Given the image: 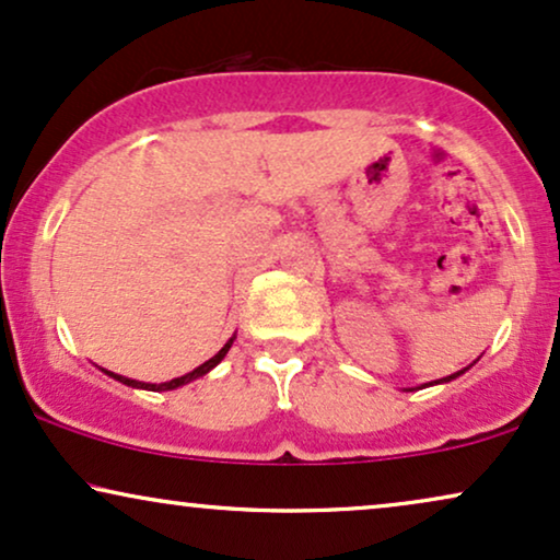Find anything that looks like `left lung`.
I'll return each mask as SVG.
<instances>
[{
    "mask_svg": "<svg viewBox=\"0 0 560 560\" xmlns=\"http://www.w3.org/2000/svg\"><path fill=\"white\" fill-rule=\"evenodd\" d=\"M459 374H463V372H455V374H450V377H444V380H439V382H450V380H455V377H459Z\"/></svg>",
    "mask_w": 560,
    "mask_h": 560,
    "instance_id": "8db88e82",
    "label": "left lung"
}]
</instances>
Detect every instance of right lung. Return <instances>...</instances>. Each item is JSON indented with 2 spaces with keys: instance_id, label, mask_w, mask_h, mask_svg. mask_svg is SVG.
Returning <instances> with one entry per match:
<instances>
[{
  "instance_id": "add662e5",
  "label": "right lung",
  "mask_w": 560,
  "mask_h": 560,
  "mask_svg": "<svg viewBox=\"0 0 560 560\" xmlns=\"http://www.w3.org/2000/svg\"><path fill=\"white\" fill-rule=\"evenodd\" d=\"M230 346H232V338H230V343H224V349H222V351L214 353V357L209 359V362H203L201 366H196L194 372L183 374V377H175V380H170V382H162V385H150V382H137V380L121 377V374H113V372H108V374H110V377H116L118 382H124V385H131V387H144V390H154V393H158V390H175V387L186 385V382L196 380V377H203V374H207L209 370H214V366L224 359V353L230 351Z\"/></svg>"
}]
</instances>
